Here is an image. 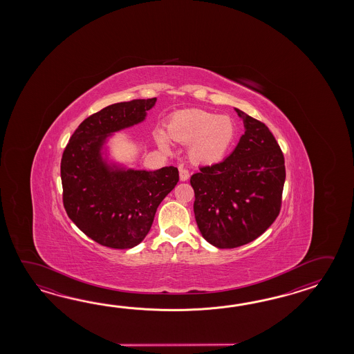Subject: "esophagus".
I'll return each mask as SVG.
<instances>
[{
	"mask_svg": "<svg viewBox=\"0 0 354 354\" xmlns=\"http://www.w3.org/2000/svg\"><path fill=\"white\" fill-rule=\"evenodd\" d=\"M189 178V172L186 168H180V180H187Z\"/></svg>",
	"mask_w": 354,
	"mask_h": 354,
	"instance_id": "34e87169",
	"label": "esophagus"
}]
</instances>
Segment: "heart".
I'll use <instances>...</instances> for the list:
<instances>
[{
    "label": "heart",
    "instance_id": "heart-1",
    "mask_svg": "<svg viewBox=\"0 0 354 354\" xmlns=\"http://www.w3.org/2000/svg\"><path fill=\"white\" fill-rule=\"evenodd\" d=\"M169 136L180 142L191 143L189 156L198 163H216L224 158L235 139V125L227 116L203 110H188L174 116L168 125ZM156 140L160 148H168V138L158 130Z\"/></svg>",
    "mask_w": 354,
    "mask_h": 354
}]
</instances>
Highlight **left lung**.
I'll use <instances>...</instances> for the list:
<instances>
[{
  "label": "left lung",
  "instance_id": "1",
  "mask_svg": "<svg viewBox=\"0 0 354 354\" xmlns=\"http://www.w3.org/2000/svg\"><path fill=\"white\" fill-rule=\"evenodd\" d=\"M245 131L227 158L200 167L191 177L196 223L203 238L220 249L257 239L279 216L286 178L285 158L262 121L239 109Z\"/></svg>",
  "mask_w": 354,
  "mask_h": 354
}]
</instances>
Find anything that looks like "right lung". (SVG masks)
I'll list each match as a JSON object with an SVG mask.
<instances>
[{
	"mask_svg": "<svg viewBox=\"0 0 354 354\" xmlns=\"http://www.w3.org/2000/svg\"><path fill=\"white\" fill-rule=\"evenodd\" d=\"M157 98L107 106L88 116L71 136L60 162L63 205L69 218L92 241L129 249L151 230L159 203L180 180L176 167L134 171L109 166L106 139L145 119Z\"/></svg>",
	"mask_w": 354,
	"mask_h": 354,
	"instance_id": "1",
	"label": "right lung"
}]
</instances>
